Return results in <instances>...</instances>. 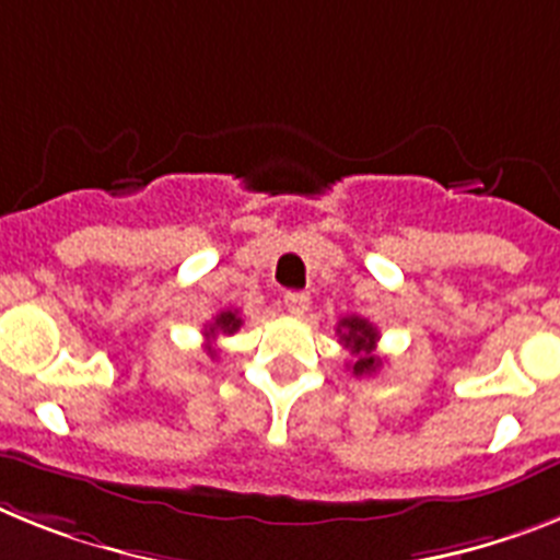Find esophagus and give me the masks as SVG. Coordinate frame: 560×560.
Returning <instances> with one entry per match:
<instances>
[{"mask_svg":"<svg viewBox=\"0 0 560 560\" xmlns=\"http://www.w3.org/2000/svg\"><path fill=\"white\" fill-rule=\"evenodd\" d=\"M284 307H288L293 316H304L310 307V295L307 293H284Z\"/></svg>","mask_w":560,"mask_h":560,"instance_id":"esophagus-1","label":"esophagus"}]
</instances>
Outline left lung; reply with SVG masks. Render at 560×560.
Listing matches in <instances>:
<instances>
[{
  "instance_id": "obj_1",
  "label": "left lung",
  "mask_w": 560,
  "mask_h": 560,
  "mask_svg": "<svg viewBox=\"0 0 560 560\" xmlns=\"http://www.w3.org/2000/svg\"><path fill=\"white\" fill-rule=\"evenodd\" d=\"M338 338L341 345L355 355L350 364L352 375H373L375 370L382 368V361L375 355V341H378V330L375 324L361 316H347L338 322Z\"/></svg>"
}]
</instances>
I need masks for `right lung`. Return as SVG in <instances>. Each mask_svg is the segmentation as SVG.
<instances>
[{
  "mask_svg": "<svg viewBox=\"0 0 560 560\" xmlns=\"http://www.w3.org/2000/svg\"><path fill=\"white\" fill-rule=\"evenodd\" d=\"M242 327V318H238L236 310H224V313H219V316L213 318V322L205 327V338H215V336H233V332ZM210 355H215V350H208Z\"/></svg>",
  "mask_w": 560,
  "mask_h": 560,
  "instance_id": "right-lung-1",
  "label": "right lung"
}]
</instances>
